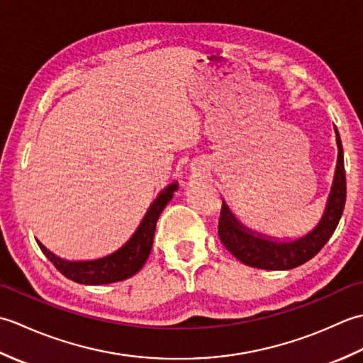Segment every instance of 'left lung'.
<instances>
[{
    "mask_svg": "<svg viewBox=\"0 0 363 363\" xmlns=\"http://www.w3.org/2000/svg\"><path fill=\"white\" fill-rule=\"evenodd\" d=\"M338 159L337 169L333 184V190L328 199L325 215H323L318 226L311 234L299 238L296 242L279 243L267 238L254 237L251 230L242 226L229 212L226 206H223L218 220V237L225 248L234 257L245 265L260 269H291L306 264L307 260L317 256L323 246L334 234V230L340 221L346 201V176L343 164V148L340 134L335 128Z\"/></svg>",
    "mask_w": 363,
    "mask_h": 363,
    "instance_id": "obj_1",
    "label": "left lung"
}]
</instances>
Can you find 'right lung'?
I'll return each instance as SVG.
<instances>
[{
    "label": "right lung",
    "instance_id": "add662e5",
    "mask_svg": "<svg viewBox=\"0 0 363 363\" xmlns=\"http://www.w3.org/2000/svg\"><path fill=\"white\" fill-rule=\"evenodd\" d=\"M176 189L177 184H172V186H168L154 199V203L151 204L148 212H146L145 218L142 220L140 226L137 228L134 235L129 238V242L125 246H121L118 251H115L111 256L98 260L68 262L54 256L42 243H37L45 256L50 259L51 264L65 277L74 282L86 285H103L125 281L128 277L134 276L137 272H140L146 259H148L152 248L154 230H156L159 215L165 209L169 199L173 198V191Z\"/></svg>",
    "mask_w": 363,
    "mask_h": 363
}]
</instances>
